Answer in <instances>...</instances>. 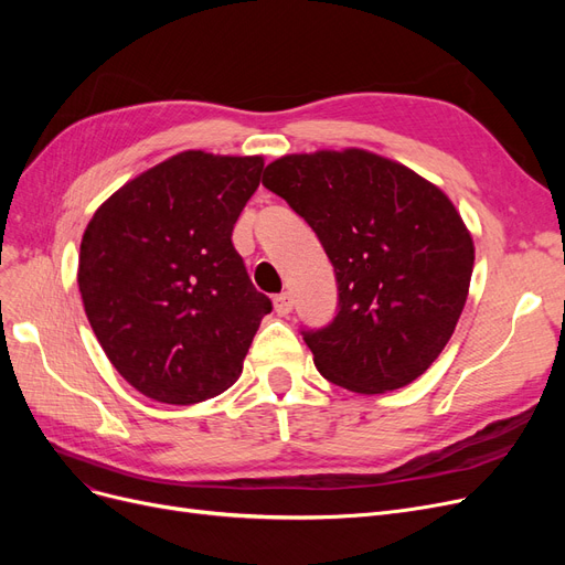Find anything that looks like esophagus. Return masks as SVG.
Instances as JSON below:
<instances>
[{
  "label": "esophagus",
  "mask_w": 565,
  "mask_h": 565,
  "mask_svg": "<svg viewBox=\"0 0 565 565\" xmlns=\"http://www.w3.org/2000/svg\"><path fill=\"white\" fill-rule=\"evenodd\" d=\"M273 306H276V313L278 316H287L289 311H292L295 299H292V295H289V292H280V295H276V299H273Z\"/></svg>",
  "instance_id": "1"
}]
</instances>
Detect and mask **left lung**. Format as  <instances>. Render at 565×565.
<instances>
[{
  "label": "left lung",
  "mask_w": 565,
  "mask_h": 565,
  "mask_svg": "<svg viewBox=\"0 0 565 565\" xmlns=\"http://www.w3.org/2000/svg\"><path fill=\"white\" fill-rule=\"evenodd\" d=\"M262 183L334 266L337 316L301 330L322 377L355 393L415 382L450 341L473 270L471 235L448 195L358 148L285 156Z\"/></svg>",
  "instance_id": "left-lung-1"
}]
</instances>
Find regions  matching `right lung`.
Segmentation results:
<instances>
[{
    "label": "right lung",
    "instance_id": "obj_1",
    "mask_svg": "<svg viewBox=\"0 0 565 565\" xmlns=\"http://www.w3.org/2000/svg\"><path fill=\"white\" fill-rule=\"evenodd\" d=\"M264 158L185 150L113 193L79 245V295L115 370L143 396L193 405L226 391L270 299L233 226Z\"/></svg>",
    "mask_w": 565,
    "mask_h": 565
}]
</instances>
